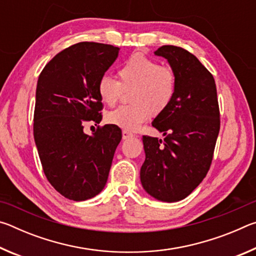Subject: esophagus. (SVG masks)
Returning a JSON list of instances; mask_svg holds the SVG:
<instances>
[{
    "instance_id": "obj_1",
    "label": "esophagus",
    "mask_w": 256,
    "mask_h": 256,
    "mask_svg": "<svg viewBox=\"0 0 256 256\" xmlns=\"http://www.w3.org/2000/svg\"><path fill=\"white\" fill-rule=\"evenodd\" d=\"M122 136H123V140H126V138H132L134 136H133V133H131V132L123 131L122 132Z\"/></svg>"
}]
</instances>
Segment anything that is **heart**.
I'll list each match as a JSON object with an SVG mask.
<instances>
[{"mask_svg": "<svg viewBox=\"0 0 256 256\" xmlns=\"http://www.w3.org/2000/svg\"><path fill=\"white\" fill-rule=\"evenodd\" d=\"M118 74L120 82L107 74L99 78L97 92L102 102L112 106L122 94V88L132 89L128 97L131 105L118 107L106 116L108 123L124 131H136L150 114L159 115L175 97V72L148 56H130L118 68Z\"/></svg>", "mask_w": 256, "mask_h": 256, "instance_id": "1", "label": "heart"}]
</instances>
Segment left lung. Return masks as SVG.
Listing matches in <instances>:
<instances>
[{
	"mask_svg": "<svg viewBox=\"0 0 256 256\" xmlns=\"http://www.w3.org/2000/svg\"><path fill=\"white\" fill-rule=\"evenodd\" d=\"M154 55L170 63L176 74L175 97L152 120L164 140L144 136L146 160L141 184L156 200L177 202L188 196L206 176L220 130L214 76L196 56L172 45Z\"/></svg>",
	"mask_w": 256,
	"mask_h": 256,
	"instance_id": "obj_1",
	"label": "left lung"
}]
</instances>
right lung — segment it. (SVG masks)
<instances>
[{
	"instance_id": "obj_1",
	"label": "right lung",
	"mask_w": 256,
	"mask_h": 256,
	"mask_svg": "<svg viewBox=\"0 0 256 256\" xmlns=\"http://www.w3.org/2000/svg\"><path fill=\"white\" fill-rule=\"evenodd\" d=\"M118 47L78 42L55 55L37 82L34 138L50 185L68 200L84 201L105 188L120 128L106 124L92 136L86 120L99 124L102 104L99 78L118 56Z\"/></svg>"
}]
</instances>
